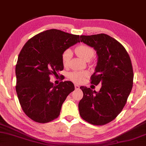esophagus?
Masks as SVG:
<instances>
[{
  "label": "esophagus",
  "instance_id": "34e87169",
  "mask_svg": "<svg viewBox=\"0 0 146 146\" xmlns=\"http://www.w3.org/2000/svg\"><path fill=\"white\" fill-rule=\"evenodd\" d=\"M75 89H80V86L78 85H75Z\"/></svg>",
  "mask_w": 146,
  "mask_h": 146
}]
</instances>
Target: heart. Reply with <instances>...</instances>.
<instances>
[{
	"label": "heart",
	"mask_w": 146,
	"mask_h": 146,
	"mask_svg": "<svg viewBox=\"0 0 146 146\" xmlns=\"http://www.w3.org/2000/svg\"><path fill=\"white\" fill-rule=\"evenodd\" d=\"M75 52L81 59L86 61L89 60L94 57L95 52L94 50L91 46L82 44V45L78 46L75 48ZM72 56V52L70 49H67L63 52L62 54V62L64 66H67ZM87 75L86 72H73L70 73V78L71 80L75 82H80L84 80V78Z\"/></svg>",
	"instance_id": "obj_1"
}]
</instances>
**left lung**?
Instances as JSON below:
<instances>
[{
    "instance_id": "8db88e82",
    "label": "left lung",
    "mask_w": 146,
    "mask_h": 146,
    "mask_svg": "<svg viewBox=\"0 0 146 146\" xmlns=\"http://www.w3.org/2000/svg\"><path fill=\"white\" fill-rule=\"evenodd\" d=\"M81 42L94 48L97 65L91 83L102 85L99 92L82 86L84 96L78 103L81 117L94 125L113 120L125 105L133 87L130 57L122 44L105 34L80 36Z\"/></svg>"
}]
</instances>
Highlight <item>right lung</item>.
<instances>
[{
	"label": "right lung",
	"mask_w": 146,
	"mask_h": 146,
	"mask_svg": "<svg viewBox=\"0 0 146 146\" xmlns=\"http://www.w3.org/2000/svg\"><path fill=\"white\" fill-rule=\"evenodd\" d=\"M77 43L78 35L50 29L33 37L22 48L15 68L16 91L22 110L32 120L46 123L56 119L75 90L69 81L54 86L50 75L63 70V52Z\"/></svg>",
	"instance_id": "add662e5"
}]
</instances>
